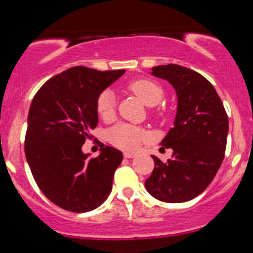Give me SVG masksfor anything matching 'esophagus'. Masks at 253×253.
Segmentation results:
<instances>
[{
  "mask_svg": "<svg viewBox=\"0 0 253 253\" xmlns=\"http://www.w3.org/2000/svg\"><path fill=\"white\" fill-rule=\"evenodd\" d=\"M124 157H125V158H133V157H135V153L125 152V153H124Z\"/></svg>",
  "mask_w": 253,
  "mask_h": 253,
  "instance_id": "34e87169",
  "label": "esophagus"
}]
</instances>
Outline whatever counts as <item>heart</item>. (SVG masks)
I'll return each instance as SVG.
<instances>
[{"instance_id":"1","label":"heart","mask_w":253,"mask_h":253,"mask_svg":"<svg viewBox=\"0 0 253 253\" xmlns=\"http://www.w3.org/2000/svg\"><path fill=\"white\" fill-rule=\"evenodd\" d=\"M128 90L140 98L146 106H156L164 96L163 88L150 78H138L128 84ZM96 112L102 120L110 121L115 115V96L110 90H104L98 95L96 100ZM161 114L162 109L157 110ZM110 144L119 149L132 151L135 150L147 139L144 129L130 126L127 124H118L113 126L107 133Z\"/></svg>"}]
</instances>
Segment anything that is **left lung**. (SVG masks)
Here are the masks:
<instances>
[{
	"mask_svg": "<svg viewBox=\"0 0 253 253\" xmlns=\"http://www.w3.org/2000/svg\"><path fill=\"white\" fill-rule=\"evenodd\" d=\"M152 75L172 84L178 103L175 125L162 141L172 157L164 163L152 156L155 169L145 187L159 201H189L211 184L222 163L228 117L216 90L199 72L168 64L152 68Z\"/></svg>",
	"mask_w": 253,
	"mask_h": 253,
	"instance_id": "obj_1",
	"label": "left lung"
}]
</instances>
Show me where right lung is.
Instances as JSON below:
<instances>
[{
	"instance_id": "obj_1",
	"label": "right lung",
	"mask_w": 253,
	"mask_h": 253,
	"mask_svg": "<svg viewBox=\"0 0 253 253\" xmlns=\"http://www.w3.org/2000/svg\"><path fill=\"white\" fill-rule=\"evenodd\" d=\"M125 70L74 66L38 90L28 113L25 153L42 194L63 210L85 213L106 201L121 151L102 146L95 158L82 152L97 126L96 100Z\"/></svg>"
}]
</instances>
